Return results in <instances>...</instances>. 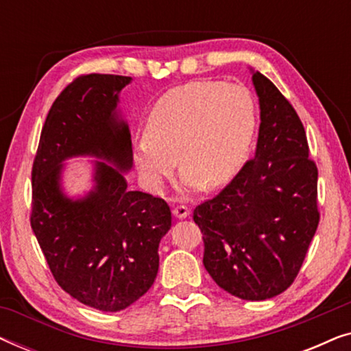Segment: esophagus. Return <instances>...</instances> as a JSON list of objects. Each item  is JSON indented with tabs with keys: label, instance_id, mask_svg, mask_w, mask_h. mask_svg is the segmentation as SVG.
<instances>
[{
	"label": "esophagus",
	"instance_id": "1",
	"mask_svg": "<svg viewBox=\"0 0 351 351\" xmlns=\"http://www.w3.org/2000/svg\"><path fill=\"white\" fill-rule=\"evenodd\" d=\"M172 214H174L177 219H185V217H189L190 209L186 208V206L180 204V206H176V208H172Z\"/></svg>",
	"mask_w": 351,
	"mask_h": 351
}]
</instances>
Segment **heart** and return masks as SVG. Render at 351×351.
<instances>
[{"label": "heart", "mask_w": 351, "mask_h": 351, "mask_svg": "<svg viewBox=\"0 0 351 351\" xmlns=\"http://www.w3.org/2000/svg\"><path fill=\"white\" fill-rule=\"evenodd\" d=\"M256 131V104L238 84L193 81L162 94L147 119V136L134 145V162L150 191L182 167L180 191L214 189L237 174Z\"/></svg>", "instance_id": "obj_1"}]
</instances>
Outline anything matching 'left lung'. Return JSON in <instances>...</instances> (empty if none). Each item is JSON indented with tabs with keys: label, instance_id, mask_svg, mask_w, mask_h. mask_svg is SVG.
Returning a JSON list of instances; mask_svg holds the SVG:
<instances>
[{
	"label": "left lung",
	"instance_id": "1",
	"mask_svg": "<svg viewBox=\"0 0 351 351\" xmlns=\"http://www.w3.org/2000/svg\"><path fill=\"white\" fill-rule=\"evenodd\" d=\"M261 105L256 155L193 213L203 263L243 300H265L294 282L319 222L318 169L299 114L275 84L252 71Z\"/></svg>",
	"mask_w": 351,
	"mask_h": 351
}]
</instances>
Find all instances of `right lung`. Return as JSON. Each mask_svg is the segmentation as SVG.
<instances>
[{
	"mask_svg": "<svg viewBox=\"0 0 351 351\" xmlns=\"http://www.w3.org/2000/svg\"><path fill=\"white\" fill-rule=\"evenodd\" d=\"M131 76L83 75L54 100L32 169L33 233L57 285L102 311L128 308L155 281L158 246L171 228L165 199L128 190L132 142L118 113ZM95 156L96 185L83 199L61 190V162Z\"/></svg>",
	"mask_w": 351,
	"mask_h": 351,
	"instance_id": "right-lung-1",
	"label": "right lung"
}]
</instances>
